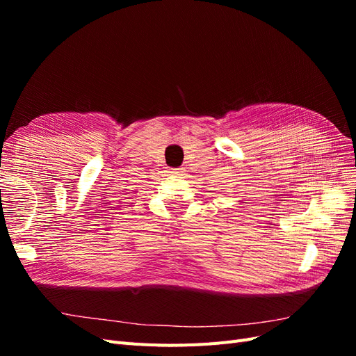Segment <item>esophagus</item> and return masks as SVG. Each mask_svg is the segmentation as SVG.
Instances as JSON below:
<instances>
[{
    "label": "esophagus",
    "mask_w": 356,
    "mask_h": 356,
    "mask_svg": "<svg viewBox=\"0 0 356 356\" xmlns=\"http://www.w3.org/2000/svg\"><path fill=\"white\" fill-rule=\"evenodd\" d=\"M182 172H184V169H182V168H175V169H170V174H174V175H182Z\"/></svg>",
    "instance_id": "34e87169"
}]
</instances>
